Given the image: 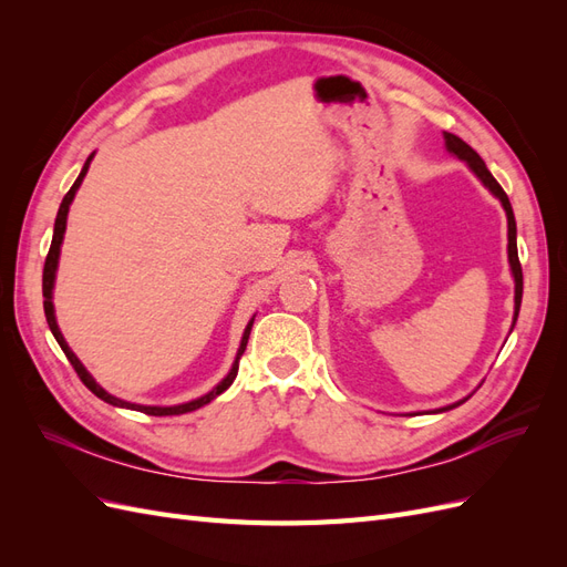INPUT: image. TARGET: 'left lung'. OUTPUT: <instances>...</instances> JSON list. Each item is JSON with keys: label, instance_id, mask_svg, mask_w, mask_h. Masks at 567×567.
I'll return each instance as SVG.
<instances>
[{"label": "left lung", "instance_id": "left-lung-1", "mask_svg": "<svg viewBox=\"0 0 567 567\" xmlns=\"http://www.w3.org/2000/svg\"><path fill=\"white\" fill-rule=\"evenodd\" d=\"M444 146H447V151L450 153H454L456 158H461L463 163H466L471 169H473V175L483 182L489 192L502 200V205H504V210H506V219H508V262H511V271H513V281H516V312H513V323H516V319H518V312H520V300H523V269H520V260H518V246H516V217H513V208H511V200H508V196H506V192L504 188L499 186V182H496L494 177H492V173L487 169V165H485V161L477 156V153L463 142V140H458L456 134H452V132H444ZM468 400V398H466ZM466 400H461V402H456V404H450V406H442V409H437V411H450V409H454V406H458V404H463Z\"/></svg>", "mask_w": 567, "mask_h": 567}]
</instances>
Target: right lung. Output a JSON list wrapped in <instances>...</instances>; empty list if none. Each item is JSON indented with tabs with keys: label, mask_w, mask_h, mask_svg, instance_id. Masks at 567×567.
Wrapping results in <instances>:
<instances>
[{
	"label": "right lung",
	"mask_w": 567,
	"mask_h": 567,
	"mask_svg": "<svg viewBox=\"0 0 567 567\" xmlns=\"http://www.w3.org/2000/svg\"><path fill=\"white\" fill-rule=\"evenodd\" d=\"M92 158H94V153L92 156L87 158V163H84V167H82V173L78 175V179H75V184L71 186V192H68L65 196H63V200H61V208H59V215H56V221H54V238H51V248H49V252H47V260H44V271H42V296H44V317H47V323H49V329H51V333H54V338H56V342L61 346V350H63V354L68 357V362L73 364V369L78 371V375H80V381L87 385L99 400H104V402H109V404H113V406H120V409H132V411H142V414H148V416H179V414H188V411H196V409H200V406H205L208 402H213L217 394H221L225 392L231 383H234V379H236V373H238V359H241V354L246 352V346H248V336H250V329H252V319L248 321V326H246V331H244V338H241V346H238V352H236V359H234V364H231V371L225 375V379H221L210 392H205L203 398H198V400H192V402H184V404H175V406H151V404H134V402H125V400H120V398H115V394H111V392H106L104 388H101L94 379H92V373L84 369V364L80 362V359L75 357V352L68 348V342H65V338H63V333L59 331V323H56V315H54V302H51V296H54V281H56V267H59V255H61V244H63V234H65V219H68V210H71V203H73V198H75V194H78V188H80V184H82V179H84V175H87V169H90V163H92Z\"/></svg>",
	"instance_id": "right-lung-1"
}]
</instances>
